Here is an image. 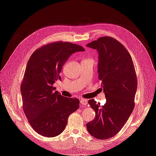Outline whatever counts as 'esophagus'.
<instances>
[{
    "mask_svg": "<svg viewBox=\"0 0 156 156\" xmlns=\"http://www.w3.org/2000/svg\"><path fill=\"white\" fill-rule=\"evenodd\" d=\"M80 103H81L83 105H87L88 104L87 100H84V99H82V100H80Z\"/></svg>",
    "mask_w": 156,
    "mask_h": 156,
    "instance_id": "esophagus-1",
    "label": "esophagus"
}]
</instances>
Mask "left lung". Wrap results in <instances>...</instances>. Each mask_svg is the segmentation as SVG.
Segmentation results:
<instances>
[{"label": "left lung", "mask_w": 156, "mask_h": 156, "mask_svg": "<svg viewBox=\"0 0 156 156\" xmlns=\"http://www.w3.org/2000/svg\"><path fill=\"white\" fill-rule=\"evenodd\" d=\"M98 53V79L106 103L94 100L88 103L96 112L87 124L89 133L98 139L116 135L124 127L134 108L137 80L131 56L124 45L111 37H101L87 45Z\"/></svg>", "instance_id": "1"}]
</instances>
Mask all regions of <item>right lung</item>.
I'll use <instances>...</instances> for the list:
<instances>
[{
	"instance_id": "obj_1",
	"label": "right lung",
	"mask_w": 156,
	"mask_h": 156,
	"mask_svg": "<svg viewBox=\"0 0 156 156\" xmlns=\"http://www.w3.org/2000/svg\"><path fill=\"white\" fill-rule=\"evenodd\" d=\"M84 51L81 46L57 41L36 50L28 61L21 85L23 108L37 133L53 137L64 130L68 118L78 109L79 100L61 96L53 84L61 80L63 66L72 54Z\"/></svg>"
}]
</instances>
